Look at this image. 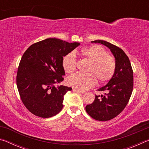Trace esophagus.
Returning <instances> with one entry per match:
<instances>
[{
	"label": "esophagus",
	"instance_id": "1",
	"mask_svg": "<svg viewBox=\"0 0 149 149\" xmlns=\"http://www.w3.org/2000/svg\"><path fill=\"white\" fill-rule=\"evenodd\" d=\"M73 91L75 92H78V93H85V91H81V90H79V89H73Z\"/></svg>",
	"mask_w": 149,
	"mask_h": 149
}]
</instances>
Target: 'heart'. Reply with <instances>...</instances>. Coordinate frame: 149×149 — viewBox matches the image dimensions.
<instances>
[{"mask_svg": "<svg viewBox=\"0 0 149 149\" xmlns=\"http://www.w3.org/2000/svg\"><path fill=\"white\" fill-rule=\"evenodd\" d=\"M81 56L89 62L88 73H77L68 77L67 84L79 90H86L94 87L97 79L100 83L108 82L114 75L116 69L115 58L101 46L94 45L80 50ZM63 68L65 72H74L77 68V61L74 52H70L63 58Z\"/></svg>", "mask_w": 149, "mask_h": 149, "instance_id": "b5f03b06", "label": "heart"}]
</instances>
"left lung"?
<instances>
[{"instance_id": "left-lung-1", "label": "left lung", "mask_w": 149, "mask_h": 149, "mask_svg": "<svg viewBox=\"0 0 149 149\" xmlns=\"http://www.w3.org/2000/svg\"><path fill=\"white\" fill-rule=\"evenodd\" d=\"M109 48L116 61L114 75L107 85L98 89L104 95H95L92 104L85 107L87 114L96 120L104 122L120 114L129 102L133 88V69L124 51L116 45L103 40H96Z\"/></svg>"}]
</instances>
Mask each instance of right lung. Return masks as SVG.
<instances>
[{
    "label": "right lung",
    "mask_w": 149,
    "mask_h": 149,
    "mask_svg": "<svg viewBox=\"0 0 149 149\" xmlns=\"http://www.w3.org/2000/svg\"><path fill=\"white\" fill-rule=\"evenodd\" d=\"M79 45L49 38L31 45L22 56L17 68L16 84L21 100L37 116L52 117L63 108L64 95L71 87L54 84L64 79V56Z\"/></svg>",
    "instance_id": "1"
}]
</instances>
